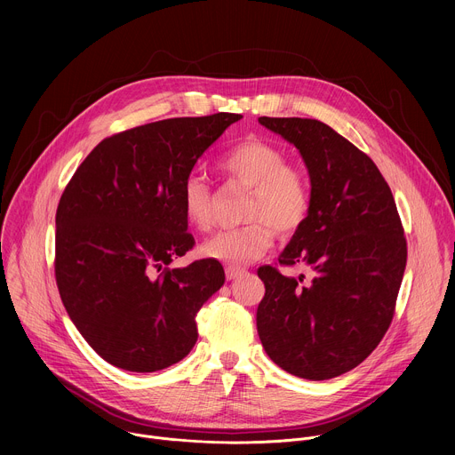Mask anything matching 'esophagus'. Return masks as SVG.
<instances>
[{
	"label": "esophagus",
	"mask_w": 455,
	"mask_h": 455,
	"mask_svg": "<svg viewBox=\"0 0 455 455\" xmlns=\"http://www.w3.org/2000/svg\"><path fill=\"white\" fill-rule=\"evenodd\" d=\"M248 272L246 270H243V268H235V267H228L227 270H225V275H227V279L228 281H235V279H241L243 275H246Z\"/></svg>",
	"instance_id": "1"
}]
</instances>
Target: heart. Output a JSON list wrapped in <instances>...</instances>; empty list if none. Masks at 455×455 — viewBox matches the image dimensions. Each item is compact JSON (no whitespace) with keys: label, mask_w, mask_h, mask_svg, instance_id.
Returning <instances> with one entry per match:
<instances>
[{"label":"heart","mask_w":455,"mask_h":455,"mask_svg":"<svg viewBox=\"0 0 455 455\" xmlns=\"http://www.w3.org/2000/svg\"><path fill=\"white\" fill-rule=\"evenodd\" d=\"M220 169L232 180L250 187L243 218L246 225L223 230L207 239L200 253L207 259L243 267L261 257L277 232L299 230L311 209L307 174L288 164V155L267 140H244L220 158ZM181 211L190 227L209 230L214 223V196L205 178L190 174L181 187Z\"/></svg>","instance_id":"obj_1"}]
</instances>
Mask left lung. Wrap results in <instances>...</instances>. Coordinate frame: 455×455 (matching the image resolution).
Here are the masks:
<instances>
[{
	"mask_svg": "<svg viewBox=\"0 0 455 455\" xmlns=\"http://www.w3.org/2000/svg\"><path fill=\"white\" fill-rule=\"evenodd\" d=\"M259 124L293 144L309 172L311 209L279 255L304 265L306 286L261 267L265 297L257 333L286 372L330 379L362 363L379 344L396 307L407 265L402 220L374 162L315 118L261 116Z\"/></svg>",
	"mask_w": 455,
	"mask_h": 455,
	"instance_id": "8db88e82",
	"label": "left lung"
}]
</instances>
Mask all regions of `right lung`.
<instances>
[{
    "label": "right lung",
    "instance_id": "obj_1",
    "mask_svg": "<svg viewBox=\"0 0 455 455\" xmlns=\"http://www.w3.org/2000/svg\"><path fill=\"white\" fill-rule=\"evenodd\" d=\"M237 113L151 122L104 139L55 214V281L72 322L115 367L155 372L198 340L196 315L223 286L220 261L169 268L194 246L181 187Z\"/></svg>",
    "mask_w": 455,
    "mask_h": 455
}]
</instances>
